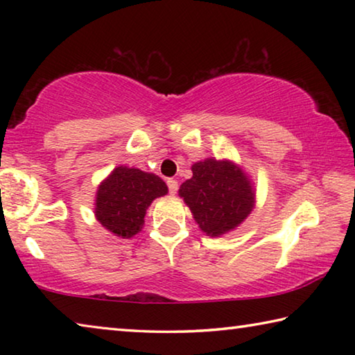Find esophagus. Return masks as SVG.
<instances>
[{
	"instance_id": "esophagus-1",
	"label": "esophagus",
	"mask_w": 355,
	"mask_h": 355,
	"mask_svg": "<svg viewBox=\"0 0 355 355\" xmlns=\"http://www.w3.org/2000/svg\"><path fill=\"white\" fill-rule=\"evenodd\" d=\"M167 186H169V192L172 196H175L177 194V191H178V182L175 178H169L167 180Z\"/></svg>"
}]
</instances>
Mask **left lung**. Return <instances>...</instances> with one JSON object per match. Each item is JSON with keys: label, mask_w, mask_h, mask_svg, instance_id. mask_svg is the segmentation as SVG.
<instances>
[{"label": "left lung", "mask_w": 355, "mask_h": 355, "mask_svg": "<svg viewBox=\"0 0 355 355\" xmlns=\"http://www.w3.org/2000/svg\"><path fill=\"white\" fill-rule=\"evenodd\" d=\"M192 177L178 196L207 236L218 238L235 230L255 208V186L232 159L207 158L191 167Z\"/></svg>", "instance_id": "obj_1"}]
</instances>
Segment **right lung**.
<instances>
[{"mask_svg":"<svg viewBox=\"0 0 355 355\" xmlns=\"http://www.w3.org/2000/svg\"><path fill=\"white\" fill-rule=\"evenodd\" d=\"M167 192V184L155 173L117 166L95 192V219L112 235L133 238L144 228L152 202Z\"/></svg>","mask_w":355,"mask_h":355,"instance_id":"obj_1","label":"right lung"}]
</instances>
